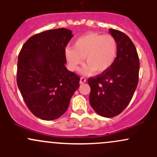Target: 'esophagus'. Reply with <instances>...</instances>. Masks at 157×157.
<instances>
[{
	"mask_svg": "<svg viewBox=\"0 0 157 157\" xmlns=\"http://www.w3.org/2000/svg\"><path fill=\"white\" fill-rule=\"evenodd\" d=\"M86 79L85 78V77H81V78H80V84H83V83H86Z\"/></svg>",
	"mask_w": 157,
	"mask_h": 157,
	"instance_id": "obj_1",
	"label": "esophagus"
}]
</instances>
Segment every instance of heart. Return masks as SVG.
<instances>
[{
  "label": "heart",
  "instance_id": "1",
  "mask_svg": "<svg viewBox=\"0 0 157 157\" xmlns=\"http://www.w3.org/2000/svg\"><path fill=\"white\" fill-rule=\"evenodd\" d=\"M118 53V44L111 35L90 33L76 39L74 48L67 47L64 51L65 58L71 71H77L84 58L87 65L83 74L89 75L94 71L103 73L112 67Z\"/></svg>",
  "mask_w": 157,
  "mask_h": 157
}]
</instances>
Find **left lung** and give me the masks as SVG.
I'll list each match as a JSON object with an SVG mask.
<instances>
[{
  "instance_id": "obj_1",
  "label": "left lung",
  "mask_w": 157,
  "mask_h": 157,
  "mask_svg": "<svg viewBox=\"0 0 157 157\" xmlns=\"http://www.w3.org/2000/svg\"><path fill=\"white\" fill-rule=\"evenodd\" d=\"M116 40L118 53L112 67L88 79L90 103L99 115L112 118L119 115L131 102L139 78L138 55L132 41L124 33L109 29Z\"/></svg>"
}]
</instances>
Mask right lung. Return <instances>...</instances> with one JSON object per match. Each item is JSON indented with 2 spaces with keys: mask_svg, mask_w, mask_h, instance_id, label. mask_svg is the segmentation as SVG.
<instances>
[{
  "mask_svg": "<svg viewBox=\"0 0 157 157\" xmlns=\"http://www.w3.org/2000/svg\"><path fill=\"white\" fill-rule=\"evenodd\" d=\"M71 30L60 28L38 33L24 43L18 56L17 82L32 113L55 120L68 109L80 77L66 68L65 47Z\"/></svg>",
  "mask_w": 157,
  "mask_h": 157,
  "instance_id": "1",
  "label": "right lung"
}]
</instances>
